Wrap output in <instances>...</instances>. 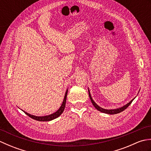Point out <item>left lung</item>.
<instances>
[{
    "label": "left lung",
    "mask_w": 151,
    "mask_h": 151,
    "mask_svg": "<svg viewBox=\"0 0 151 151\" xmlns=\"http://www.w3.org/2000/svg\"><path fill=\"white\" fill-rule=\"evenodd\" d=\"M88 91H89V98H90L91 99V101L92 102L93 105L94 106V107L97 109V110H98L99 111H100L101 112H102V113H105V114H118V113H120V112L124 111L125 109H126L127 108L129 107V106L132 103V102L133 101L134 99H132V101H131L130 102H129V103L127 104L126 105H124V106L121 107V108H117V109H114V110H106V109H103L101 107L99 106L95 103V102H94V101L93 100V99L91 98V94H90V92H89V89H88Z\"/></svg>",
    "instance_id": "8db88e82"
}]
</instances>
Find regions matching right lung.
I'll return each instance as SVG.
<instances>
[{
	"label": "right lung",
	"instance_id": "right-lung-1",
	"mask_svg": "<svg viewBox=\"0 0 151 151\" xmlns=\"http://www.w3.org/2000/svg\"><path fill=\"white\" fill-rule=\"evenodd\" d=\"M67 91L68 90H67L65 92V97H64V99L63 101L62 102V104L60 108L58 109V110H57L56 112H54V114H50L49 115H46V116H41V117H38V116H35V115H31L28 114L27 112L23 111L25 114H26L27 115H28L30 117L32 118L33 119H35L36 121H49L52 119H54L57 118L58 117H59L60 115L63 113V111H64V109H65V103H66V99H67Z\"/></svg>",
	"mask_w": 151,
	"mask_h": 151
}]
</instances>
